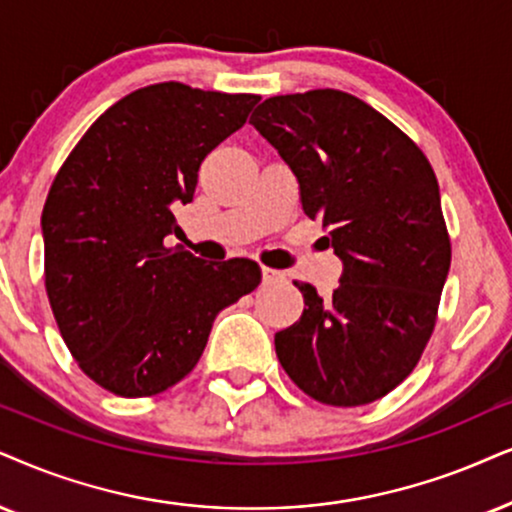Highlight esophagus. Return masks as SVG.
Segmentation results:
<instances>
[{
	"label": "esophagus",
	"mask_w": 512,
	"mask_h": 512,
	"mask_svg": "<svg viewBox=\"0 0 512 512\" xmlns=\"http://www.w3.org/2000/svg\"><path fill=\"white\" fill-rule=\"evenodd\" d=\"M262 281H264V283H276V281H283V271H276V269L262 267Z\"/></svg>",
	"instance_id": "obj_1"
}]
</instances>
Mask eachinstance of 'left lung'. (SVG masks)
<instances>
[{"label":"left lung","mask_w":512,"mask_h":512,"mask_svg":"<svg viewBox=\"0 0 512 512\" xmlns=\"http://www.w3.org/2000/svg\"><path fill=\"white\" fill-rule=\"evenodd\" d=\"M250 125L293 170L304 215L342 260L333 295L295 281L304 312L276 333V357L321 404H371L435 331L451 267L435 170L394 122L338 89L271 96Z\"/></svg>","instance_id":"left-lung-1"}]
</instances>
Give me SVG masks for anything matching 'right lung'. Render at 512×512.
I'll return each mask as SVG.
<instances>
[{"label":"right lung","mask_w":512,"mask_h":512,"mask_svg":"<svg viewBox=\"0 0 512 512\" xmlns=\"http://www.w3.org/2000/svg\"><path fill=\"white\" fill-rule=\"evenodd\" d=\"M257 94L160 82L113 103L70 151L42 210L44 286L84 375L118 397H153L198 364L217 314L260 286L252 260L205 264L174 208L198 167L243 127Z\"/></svg>","instance_id":"add662e5"}]
</instances>
